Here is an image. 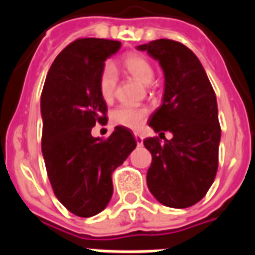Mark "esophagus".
Masks as SVG:
<instances>
[{
	"label": "esophagus",
	"instance_id": "obj_1",
	"mask_svg": "<svg viewBox=\"0 0 255 255\" xmlns=\"http://www.w3.org/2000/svg\"><path fill=\"white\" fill-rule=\"evenodd\" d=\"M135 135V140H136V143H138V146H140V144L143 143V138H142V135L138 132H135L133 133Z\"/></svg>",
	"mask_w": 255,
	"mask_h": 255
}]
</instances>
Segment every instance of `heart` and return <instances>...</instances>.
<instances>
[{"instance_id": "heart-1", "label": "heart", "mask_w": 255, "mask_h": 255, "mask_svg": "<svg viewBox=\"0 0 255 255\" xmlns=\"http://www.w3.org/2000/svg\"><path fill=\"white\" fill-rule=\"evenodd\" d=\"M123 71L129 76L136 79L142 84H150L154 79V68L143 54L129 53L124 56L120 61ZM117 76L115 68L106 65L100 76V93L105 102H112L116 91ZM149 116V109L146 108H132V106H119L112 112V122L116 126L138 129L143 126Z\"/></svg>"}]
</instances>
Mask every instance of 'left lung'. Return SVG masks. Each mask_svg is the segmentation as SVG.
<instances>
[{"mask_svg": "<svg viewBox=\"0 0 255 255\" xmlns=\"http://www.w3.org/2000/svg\"><path fill=\"white\" fill-rule=\"evenodd\" d=\"M138 50L155 58L165 76L162 105L149 119L160 138L143 140L151 153L147 187L162 205L188 208L206 195L217 173L221 128L216 94L202 64L180 42L157 39ZM166 130L172 139L165 138Z\"/></svg>", "mask_w": 255, "mask_h": 255, "instance_id": "1", "label": "left lung"}]
</instances>
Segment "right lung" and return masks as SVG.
<instances>
[{"label":"right lung","mask_w":255,"mask_h":255,"mask_svg":"<svg viewBox=\"0 0 255 255\" xmlns=\"http://www.w3.org/2000/svg\"><path fill=\"white\" fill-rule=\"evenodd\" d=\"M122 43L80 38L58 54L42 90V154L54 195L79 217L102 212L113 194L112 173L136 147L131 129L117 126L108 139L91 136L106 120L100 93L105 60Z\"/></svg>","instance_id":"right-lung-1"}]
</instances>
